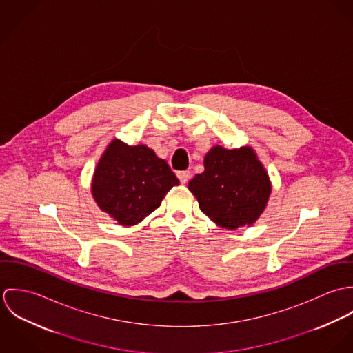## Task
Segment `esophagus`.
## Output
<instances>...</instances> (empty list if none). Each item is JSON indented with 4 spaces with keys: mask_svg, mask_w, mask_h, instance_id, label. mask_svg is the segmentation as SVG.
<instances>
[{
    "mask_svg": "<svg viewBox=\"0 0 353 353\" xmlns=\"http://www.w3.org/2000/svg\"><path fill=\"white\" fill-rule=\"evenodd\" d=\"M178 178H179L182 185H186L188 181L190 179V171H179L178 172Z\"/></svg>",
    "mask_w": 353,
    "mask_h": 353,
    "instance_id": "1",
    "label": "esophagus"
}]
</instances>
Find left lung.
Returning a JSON list of instances; mask_svg holds the SVG:
<instances>
[{
  "label": "left lung",
  "instance_id": "obj_1",
  "mask_svg": "<svg viewBox=\"0 0 353 353\" xmlns=\"http://www.w3.org/2000/svg\"><path fill=\"white\" fill-rule=\"evenodd\" d=\"M205 171L189 182L200 209L217 225L236 230L252 224L272 192L268 172L250 147H213L205 154Z\"/></svg>",
  "mask_w": 353,
  "mask_h": 353
}]
</instances>
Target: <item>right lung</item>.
<instances>
[{"instance_id":"obj_1","label":"right lung","mask_w":353,"mask_h":353,"mask_svg":"<svg viewBox=\"0 0 353 353\" xmlns=\"http://www.w3.org/2000/svg\"><path fill=\"white\" fill-rule=\"evenodd\" d=\"M176 185L179 181L167 161L148 147L114 140L95 170L92 196L121 225H134L159 208Z\"/></svg>"}]
</instances>
